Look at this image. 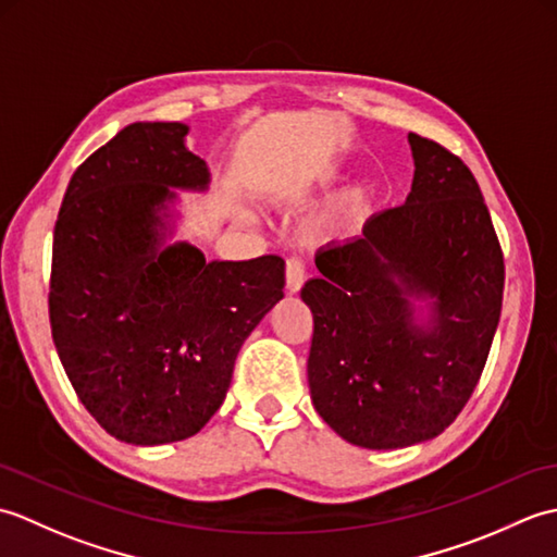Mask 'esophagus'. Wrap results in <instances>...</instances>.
I'll use <instances>...</instances> for the list:
<instances>
[{"mask_svg":"<svg viewBox=\"0 0 557 557\" xmlns=\"http://www.w3.org/2000/svg\"><path fill=\"white\" fill-rule=\"evenodd\" d=\"M285 280H287V292L297 294L304 287L306 280V270L299 258H289L287 260V270H285Z\"/></svg>","mask_w":557,"mask_h":557,"instance_id":"34e87169","label":"esophagus"}]
</instances>
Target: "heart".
<instances>
[{"mask_svg": "<svg viewBox=\"0 0 557 557\" xmlns=\"http://www.w3.org/2000/svg\"><path fill=\"white\" fill-rule=\"evenodd\" d=\"M371 212V194L366 191L363 186L349 188V191L342 196L337 203L330 208L327 215L321 220V232H333L345 227L347 222L363 220Z\"/></svg>", "mask_w": 557, "mask_h": 557, "instance_id": "obj_1", "label": "heart"}]
</instances>
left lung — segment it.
<instances>
[{
  "instance_id": "8db88e82",
  "label": "left lung",
  "mask_w": 557,
  "mask_h": 557,
  "mask_svg": "<svg viewBox=\"0 0 557 557\" xmlns=\"http://www.w3.org/2000/svg\"><path fill=\"white\" fill-rule=\"evenodd\" d=\"M407 200L315 253L304 285L313 313L309 387L347 443L409 447L465 409L500 321L505 265L474 174L409 134Z\"/></svg>"
}]
</instances>
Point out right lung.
<instances>
[{
  "instance_id": "right-lung-1",
  "label": "right lung",
  "mask_w": 557,
  "mask_h": 557,
  "mask_svg": "<svg viewBox=\"0 0 557 557\" xmlns=\"http://www.w3.org/2000/svg\"><path fill=\"white\" fill-rule=\"evenodd\" d=\"M182 122H136L69 182L50 325L83 407L116 441H186L220 409L244 339L285 297V260H206L172 242L176 191H208Z\"/></svg>"
}]
</instances>
